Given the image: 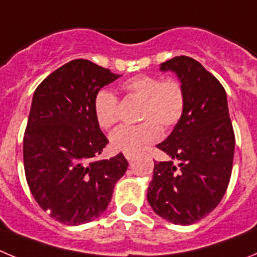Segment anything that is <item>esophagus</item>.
Returning <instances> with one entry per match:
<instances>
[{
    "mask_svg": "<svg viewBox=\"0 0 257 257\" xmlns=\"http://www.w3.org/2000/svg\"><path fill=\"white\" fill-rule=\"evenodd\" d=\"M124 157H126V160L128 162H133L134 158H135V154H124Z\"/></svg>",
    "mask_w": 257,
    "mask_h": 257,
    "instance_id": "esophagus-1",
    "label": "esophagus"
}]
</instances>
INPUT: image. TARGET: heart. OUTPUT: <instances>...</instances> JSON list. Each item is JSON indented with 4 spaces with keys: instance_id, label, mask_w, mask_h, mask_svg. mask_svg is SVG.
I'll return each mask as SVG.
<instances>
[{
    "instance_id": "heart-1",
    "label": "heart",
    "mask_w": 257,
    "mask_h": 257,
    "mask_svg": "<svg viewBox=\"0 0 257 257\" xmlns=\"http://www.w3.org/2000/svg\"><path fill=\"white\" fill-rule=\"evenodd\" d=\"M121 88L131 99L140 100L136 126H122L110 135V145L124 154H138L161 138V127L170 130L178 124L185 109L183 86L174 78L139 74L122 82ZM94 114L99 126L110 128L119 119V101L109 90L97 91L94 97Z\"/></svg>"
}]
</instances>
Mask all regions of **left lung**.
Returning a JSON list of instances; mask_svg holds the SVG:
<instances>
[{"label":"left lung","mask_w":257,"mask_h":257,"mask_svg":"<svg viewBox=\"0 0 257 257\" xmlns=\"http://www.w3.org/2000/svg\"><path fill=\"white\" fill-rule=\"evenodd\" d=\"M160 69L179 77L185 109L169 138L157 145L170 160L154 161L147 197L158 216L190 225L213 211L225 194L233 167L234 131L225 90L201 63L175 56Z\"/></svg>","instance_id":"obj_1"}]
</instances>
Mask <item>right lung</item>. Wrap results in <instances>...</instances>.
I'll list each match as a JSON object with an SVG mask.
<instances>
[{
  "instance_id": "1",
  "label": "right lung",
  "mask_w": 257,
  "mask_h": 257,
  "mask_svg": "<svg viewBox=\"0 0 257 257\" xmlns=\"http://www.w3.org/2000/svg\"><path fill=\"white\" fill-rule=\"evenodd\" d=\"M119 74L76 59L40 83L23 140L31 193L52 219L79 225L99 217L127 170L122 153L97 160L108 139L94 114L96 92Z\"/></svg>"
}]
</instances>
